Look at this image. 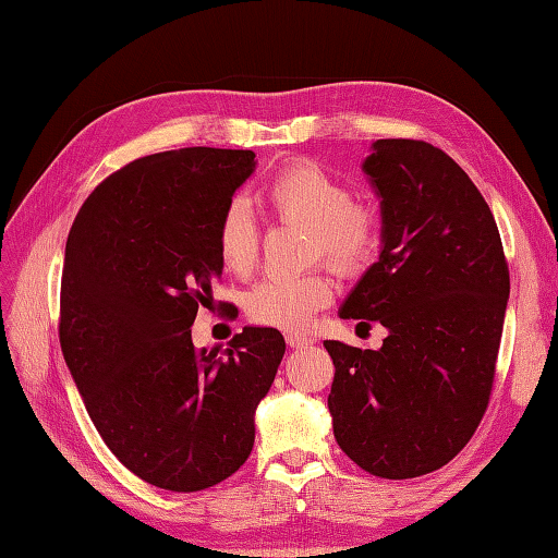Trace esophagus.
<instances>
[{
	"instance_id": "1",
	"label": "esophagus",
	"mask_w": 558,
	"mask_h": 558,
	"mask_svg": "<svg viewBox=\"0 0 558 558\" xmlns=\"http://www.w3.org/2000/svg\"><path fill=\"white\" fill-rule=\"evenodd\" d=\"M288 345H290L292 350L312 348V345H314V338H310V336H302V333H288Z\"/></svg>"
}]
</instances>
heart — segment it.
Segmentation results:
<instances>
[{
	"label": "heart",
	"mask_w": 558,
	"mask_h": 558,
	"mask_svg": "<svg viewBox=\"0 0 558 558\" xmlns=\"http://www.w3.org/2000/svg\"><path fill=\"white\" fill-rule=\"evenodd\" d=\"M264 204L278 220L310 228V256H324L340 272H357L369 260L376 242L374 216L352 204V192L316 162H292L264 184ZM216 246L222 266L248 272L258 254V228L242 198L222 208L216 225ZM333 298V286L324 270L300 276H270L248 290L244 310L256 324L300 330L314 312Z\"/></svg>",
	"instance_id": "obj_1"
}]
</instances>
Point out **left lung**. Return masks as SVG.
Instances as JSON below:
<instances>
[{
    "label": "left lung",
    "instance_id": "obj_1",
    "mask_svg": "<svg viewBox=\"0 0 558 558\" xmlns=\"http://www.w3.org/2000/svg\"><path fill=\"white\" fill-rule=\"evenodd\" d=\"M362 170L381 206V252L338 310L378 322V350L326 340L338 446L376 477L444 468L487 410L511 292L496 220L441 148L378 138Z\"/></svg>",
    "mask_w": 558,
    "mask_h": 558
}]
</instances>
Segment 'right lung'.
<instances>
[{"label": "right lung", "mask_w": 558, "mask_h": 558, "mask_svg": "<svg viewBox=\"0 0 558 558\" xmlns=\"http://www.w3.org/2000/svg\"><path fill=\"white\" fill-rule=\"evenodd\" d=\"M256 153L180 148L129 162L71 225L59 342L102 441L168 492L228 480L254 448V417L286 354L276 328L196 350L192 324L222 276L216 225Z\"/></svg>", "instance_id": "1"}]
</instances>
